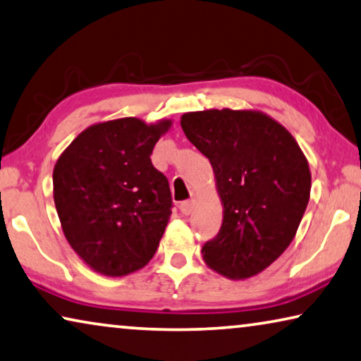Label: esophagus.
<instances>
[{"label":"esophagus","instance_id":"1","mask_svg":"<svg viewBox=\"0 0 361 361\" xmlns=\"http://www.w3.org/2000/svg\"><path fill=\"white\" fill-rule=\"evenodd\" d=\"M192 206H195V202L192 201H183L180 204V211L183 215H190L192 212Z\"/></svg>","mask_w":361,"mask_h":361}]
</instances>
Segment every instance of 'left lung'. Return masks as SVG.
Wrapping results in <instances>:
<instances>
[{
    "label": "left lung",
    "instance_id": "obj_1",
    "mask_svg": "<svg viewBox=\"0 0 361 361\" xmlns=\"http://www.w3.org/2000/svg\"><path fill=\"white\" fill-rule=\"evenodd\" d=\"M181 128L211 162L224 202L219 233L202 246L206 264L248 279L272 264L297 233L311 173L292 134L259 111L186 113Z\"/></svg>",
    "mask_w": 361,
    "mask_h": 361
}]
</instances>
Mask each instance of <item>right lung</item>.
I'll return each instance as SVG.
<instances>
[{
  "label": "right lung",
  "instance_id": "right-lung-1",
  "mask_svg": "<svg viewBox=\"0 0 361 361\" xmlns=\"http://www.w3.org/2000/svg\"><path fill=\"white\" fill-rule=\"evenodd\" d=\"M170 121L99 123L74 139L53 170V197L64 236L94 271L121 277L159 248L171 214L166 176L152 165Z\"/></svg>",
  "mask_w": 361,
  "mask_h": 361
}]
</instances>
